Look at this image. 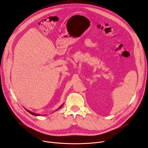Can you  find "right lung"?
I'll return each instance as SVG.
<instances>
[{"label": "right lung", "instance_id": "add662e5", "mask_svg": "<svg viewBox=\"0 0 148 148\" xmlns=\"http://www.w3.org/2000/svg\"><path fill=\"white\" fill-rule=\"evenodd\" d=\"M62 106V105L60 107V108H61ZM27 111L28 112H29L31 114H32V115H36V116H37V115H39V114H35V113H33V112H31V111H28V110H27Z\"/></svg>", "mask_w": 148, "mask_h": 148}]
</instances>
